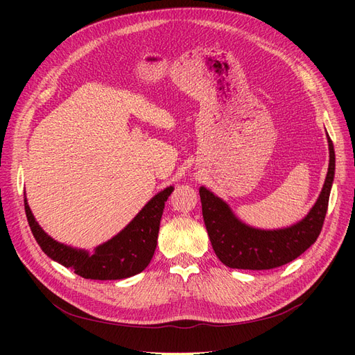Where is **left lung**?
Here are the masks:
<instances>
[{"mask_svg":"<svg viewBox=\"0 0 355 355\" xmlns=\"http://www.w3.org/2000/svg\"><path fill=\"white\" fill-rule=\"evenodd\" d=\"M329 168L323 189L305 218L286 228L261 230L239 219L227 201L200 187L204 225L219 261L237 270H272L295 261L315 243L323 228L335 179V149L327 135Z\"/></svg>","mask_w":355,"mask_h":355,"instance_id":"8db88e82","label":"left lung"}]
</instances>
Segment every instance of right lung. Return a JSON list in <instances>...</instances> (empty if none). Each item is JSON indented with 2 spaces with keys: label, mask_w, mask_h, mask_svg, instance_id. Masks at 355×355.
Segmentation results:
<instances>
[{
  "label": "right lung",
  "mask_w": 355,
  "mask_h": 355,
  "mask_svg": "<svg viewBox=\"0 0 355 355\" xmlns=\"http://www.w3.org/2000/svg\"><path fill=\"white\" fill-rule=\"evenodd\" d=\"M167 187L149 200L142 210L130 220L124 230L108 241L96 247L93 253L77 249L51 239L40 227L32 214L25 196V211L32 234L41 250L50 259L71 268L75 274L90 280H121L142 272L151 262L159 231V220L163 216L164 204L173 192Z\"/></svg>",
  "instance_id": "obj_1"
}]
</instances>
